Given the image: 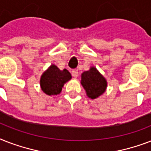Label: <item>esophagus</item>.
<instances>
[{"instance_id": "34e87169", "label": "esophagus", "mask_w": 151, "mask_h": 151, "mask_svg": "<svg viewBox=\"0 0 151 151\" xmlns=\"http://www.w3.org/2000/svg\"><path fill=\"white\" fill-rule=\"evenodd\" d=\"M71 73H72V75H73V78H78V71L77 70H72V72H71Z\"/></svg>"}]
</instances>
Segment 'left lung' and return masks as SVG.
Returning <instances> with one entry per match:
<instances>
[{"mask_svg":"<svg viewBox=\"0 0 151 151\" xmlns=\"http://www.w3.org/2000/svg\"><path fill=\"white\" fill-rule=\"evenodd\" d=\"M81 85L87 92V96L91 99H96L105 92L106 81L95 67H91L89 70L81 74Z\"/></svg>","mask_w":151,"mask_h":151,"instance_id":"8db88e82","label":"left lung"}]
</instances>
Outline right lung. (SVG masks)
Instances as JSON below:
<instances>
[{
	"instance_id": "add662e5",
	"label": "right lung",
	"mask_w": 151,
	"mask_h": 151,
	"mask_svg": "<svg viewBox=\"0 0 151 151\" xmlns=\"http://www.w3.org/2000/svg\"><path fill=\"white\" fill-rule=\"evenodd\" d=\"M70 79L71 74L67 70H60L56 66L52 65L41 76V89L48 96H56L61 92L64 84Z\"/></svg>"
}]
</instances>
